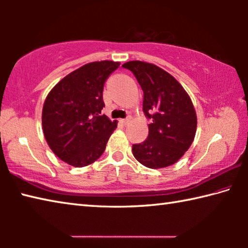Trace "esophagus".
Here are the masks:
<instances>
[{"label":"esophagus","mask_w":248,"mask_h":248,"mask_svg":"<svg viewBox=\"0 0 248 248\" xmlns=\"http://www.w3.org/2000/svg\"><path fill=\"white\" fill-rule=\"evenodd\" d=\"M129 118H125V119H120L119 120V123L121 124H124V125H125V124H128V123H129Z\"/></svg>","instance_id":"1"}]
</instances>
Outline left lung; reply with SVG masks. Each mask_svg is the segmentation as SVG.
<instances>
[{
	"instance_id": "obj_1",
	"label": "left lung",
	"mask_w": 248,
	"mask_h": 248,
	"mask_svg": "<svg viewBox=\"0 0 248 248\" xmlns=\"http://www.w3.org/2000/svg\"><path fill=\"white\" fill-rule=\"evenodd\" d=\"M131 71L143 91V112L151 120L149 136L132 145L142 165L163 169L173 165L189 149L197 129L191 99L177 79L158 66L142 61L123 64Z\"/></svg>"
}]
</instances>
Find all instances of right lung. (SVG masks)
<instances>
[{
  "instance_id": "add662e5",
  "label": "right lung",
  "mask_w": 248,
  "mask_h": 248,
  "mask_svg": "<svg viewBox=\"0 0 248 248\" xmlns=\"http://www.w3.org/2000/svg\"><path fill=\"white\" fill-rule=\"evenodd\" d=\"M119 62H92L71 72L50 91L43 108V130L52 152L75 167L100 157L117 121L102 115L106 79Z\"/></svg>"
}]
</instances>
